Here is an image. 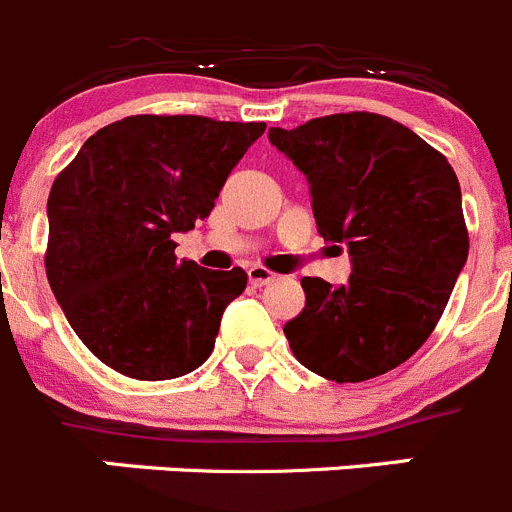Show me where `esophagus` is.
<instances>
[{"instance_id": "esophagus-1", "label": "esophagus", "mask_w": 512, "mask_h": 512, "mask_svg": "<svg viewBox=\"0 0 512 512\" xmlns=\"http://www.w3.org/2000/svg\"><path fill=\"white\" fill-rule=\"evenodd\" d=\"M247 278H250V283L255 285V288H265V285H270L272 280H275V275H272L270 270H265V267H250V270H247Z\"/></svg>"}]
</instances>
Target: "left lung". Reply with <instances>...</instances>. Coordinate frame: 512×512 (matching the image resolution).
Returning a JSON list of instances; mask_svg holds the SVG:
<instances>
[{
    "mask_svg": "<svg viewBox=\"0 0 512 512\" xmlns=\"http://www.w3.org/2000/svg\"><path fill=\"white\" fill-rule=\"evenodd\" d=\"M267 136L308 179L318 234L351 257L338 288L300 280L305 308L283 328L295 358L338 384L396 369L434 331L467 262L450 161L376 113H336Z\"/></svg>",
    "mask_w": 512,
    "mask_h": 512,
    "instance_id": "obj_1",
    "label": "left lung"
}]
</instances>
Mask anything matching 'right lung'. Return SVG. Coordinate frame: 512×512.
<instances>
[{"label": "right lung", "instance_id": "add662e5", "mask_svg": "<svg viewBox=\"0 0 512 512\" xmlns=\"http://www.w3.org/2000/svg\"><path fill=\"white\" fill-rule=\"evenodd\" d=\"M265 123L131 116L100 128L47 199V280L80 341L118 374L164 381L209 358L247 272L176 260Z\"/></svg>", "mask_w": 512, "mask_h": 512}]
</instances>
